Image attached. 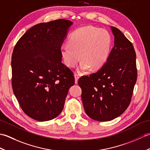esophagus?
<instances>
[{
    "label": "esophagus",
    "mask_w": 150,
    "mask_h": 150,
    "mask_svg": "<svg viewBox=\"0 0 150 150\" xmlns=\"http://www.w3.org/2000/svg\"><path fill=\"white\" fill-rule=\"evenodd\" d=\"M79 76L77 74H75V83L77 84L78 83V80H79Z\"/></svg>",
    "instance_id": "esophagus-1"
}]
</instances>
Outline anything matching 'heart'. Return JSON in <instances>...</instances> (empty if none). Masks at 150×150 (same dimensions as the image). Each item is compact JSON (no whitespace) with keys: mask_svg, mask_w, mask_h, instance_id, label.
I'll return each instance as SVG.
<instances>
[{"mask_svg":"<svg viewBox=\"0 0 150 150\" xmlns=\"http://www.w3.org/2000/svg\"><path fill=\"white\" fill-rule=\"evenodd\" d=\"M112 39L106 30L93 26H84L73 32L68 40V44L60 47V52L65 64L74 68L82 60L79 67L81 73H88L91 67L100 68L109 57Z\"/></svg>","mask_w":150,"mask_h":150,"instance_id":"heart-1","label":"heart"}]
</instances>
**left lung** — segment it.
Segmentation results:
<instances>
[{"label": "left lung", "mask_w": 150, "mask_h": 150, "mask_svg": "<svg viewBox=\"0 0 150 150\" xmlns=\"http://www.w3.org/2000/svg\"><path fill=\"white\" fill-rule=\"evenodd\" d=\"M110 28L114 46L106 62L96 73L78 81L86 113L101 122L113 120L125 111L137 77L133 44L119 29Z\"/></svg>", "instance_id": "obj_1"}]
</instances>
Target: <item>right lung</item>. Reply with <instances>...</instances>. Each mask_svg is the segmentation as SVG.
Here are the masks:
<instances>
[{"mask_svg": "<svg viewBox=\"0 0 150 150\" xmlns=\"http://www.w3.org/2000/svg\"><path fill=\"white\" fill-rule=\"evenodd\" d=\"M73 22L58 20L28 30L14 47L11 57L12 88L24 112L40 122L61 113L73 72L62 63L60 49Z\"/></svg>", "mask_w": 150, "mask_h": 150, "instance_id": "add662e5", "label": "right lung"}]
</instances>
